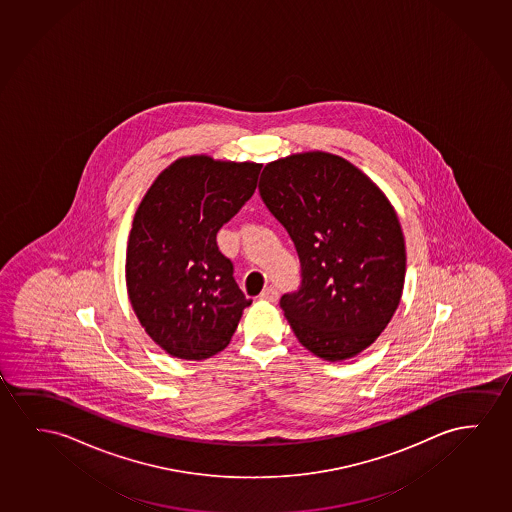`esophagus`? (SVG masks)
I'll use <instances>...</instances> for the list:
<instances>
[{
    "mask_svg": "<svg viewBox=\"0 0 512 512\" xmlns=\"http://www.w3.org/2000/svg\"><path fill=\"white\" fill-rule=\"evenodd\" d=\"M277 298H279V291H277L274 286H268V288L261 291L260 300H265V302H275Z\"/></svg>",
    "mask_w": 512,
    "mask_h": 512,
    "instance_id": "34e87169",
    "label": "esophagus"
}]
</instances>
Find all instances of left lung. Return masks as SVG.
Segmentation results:
<instances>
[{"label":"left lung","instance_id":"left-lung-1","mask_svg":"<svg viewBox=\"0 0 512 512\" xmlns=\"http://www.w3.org/2000/svg\"><path fill=\"white\" fill-rule=\"evenodd\" d=\"M261 200L295 244L302 284L282 295L296 339L342 361L374 344L402 298L405 242L381 189L340 156L303 152L263 168Z\"/></svg>","mask_w":512,"mask_h":512}]
</instances>
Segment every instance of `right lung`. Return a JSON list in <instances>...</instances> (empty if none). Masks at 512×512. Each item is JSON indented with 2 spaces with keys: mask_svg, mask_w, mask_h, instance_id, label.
Masks as SVG:
<instances>
[{
  "mask_svg": "<svg viewBox=\"0 0 512 512\" xmlns=\"http://www.w3.org/2000/svg\"><path fill=\"white\" fill-rule=\"evenodd\" d=\"M261 165L180 158L138 205L126 249V286L145 332L180 360L230 344L245 307L217 231L254 195Z\"/></svg>",
  "mask_w": 512,
  "mask_h": 512,
  "instance_id": "1",
  "label": "right lung"
}]
</instances>
